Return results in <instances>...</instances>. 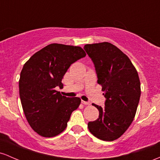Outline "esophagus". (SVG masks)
Masks as SVG:
<instances>
[{"label": "esophagus", "mask_w": 160, "mask_h": 160, "mask_svg": "<svg viewBox=\"0 0 160 160\" xmlns=\"http://www.w3.org/2000/svg\"><path fill=\"white\" fill-rule=\"evenodd\" d=\"M81 102L83 103V105H86V106H88V105H90V102H86V101H83V100H82Z\"/></svg>", "instance_id": "obj_1"}]
</instances>
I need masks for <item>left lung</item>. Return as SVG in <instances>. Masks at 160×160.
I'll list each match as a JSON object with an SVG mask.
<instances>
[{"label": "left lung", "instance_id": "left-lung-1", "mask_svg": "<svg viewBox=\"0 0 160 160\" xmlns=\"http://www.w3.org/2000/svg\"><path fill=\"white\" fill-rule=\"evenodd\" d=\"M83 48L93 62L106 99L105 107L92 105L99 115L88 123V128L96 138L113 141L134 120L140 97L139 76L128 57L111 43L87 44Z\"/></svg>", "mask_w": 160, "mask_h": 160}]
</instances>
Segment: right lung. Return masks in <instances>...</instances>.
<instances>
[{
    "instance_id": "obj_1",
    "label": "right lung",
    "mask_w": 160,
    "mask_h": 160,
    "mask_svg": "<svg viewBox=\"0 0 160 160\" xmlns=\"http://www.w3.org/2000/svg\"><path fill=\"white\" fill-rule=\"evenodd\" d=\"M86 56L79 46L53 43L33 54L23 65L19 80L20 97L31 128L45 138L64 131L80 98H68L56 91L73 63Z\"/></svg>"
}]
</instances>
